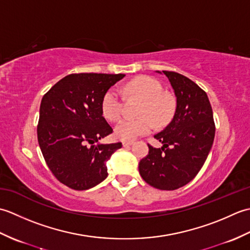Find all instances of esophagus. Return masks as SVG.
I'll use <instances>...</instances> for the list:
<instances>
[{"instance_id": "esophagus-1", "label": "esophagus", "mask_w": 250, "mask_h": 250, "mask_svg": "<svg viewBox=\"0 0 250 250\" xmlns=\"http://www.w3.org/2000/svg\"><path fill=\"white\" fill-rule=\"evenodd\" d=\"M133 141H124L122 142V145H124V147H129L131 145H133Z\"/></svg>"}]
</instances>
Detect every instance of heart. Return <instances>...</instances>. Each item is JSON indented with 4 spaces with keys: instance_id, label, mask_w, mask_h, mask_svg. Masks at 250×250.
<instances>
[{
    "instance_id": "heart-1",
    "label": "heart",
    "mask_w": 250,
    "mask_h": 250,
    "mask_svg": "<svg viewBox=\"0 0 250 250\" xmlns=\"http://www.w3.org/2000/svg\"><path fill=\"white\" fill-rule=\"evenodd\" d=\"M125 98H139L142 100L137 118H125L115 126V134L120 140L131 141L141 135L149 133L155 121L162 125L171 118L174 109V99L162 92V84L151 76H139L126 83L121 89ZM103 116L109 121L120 119L124 111V100L115 88L106 91L101 102Z\"/></svg>"
}]
</instances>
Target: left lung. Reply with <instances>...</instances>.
Returning <instances> with one entry per match:
<instances>
[{
	"instance_id": "left-lung-1",
	"label": "left lung",
	"mask_w": 250,
	"mask_h": 250,
	"mask_svg": "<svg viewBox=\"0 0 250 250\" xmlns=\"http://www.w3.org/2000/svg\"><path fill=\"white\" fill-rule=\"evenodd\" d=\"M162 73L174 90L176 109L167 128L155 135L163 146L148 145L149 152L140 161L139 171L152 187L175 190L191 182L203 167L213 146L215 122L203 89L182 74Z\"/></svg>"
}]
</instances>
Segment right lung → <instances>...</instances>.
<instances>
[{
    "label": "right lung",
    "mask_w": 250,
    "mask_h": 250,
    "mask_svg": "<svg viewBox=\"0 0 250 250\" xmlns=\"http://www.w3.org/2000/svg\"><path fill=\"white\" fill-rule=\"evenodd\" d=\"M125 74H71L41 102L37 140L51 173L74 190H87L107 177L106 161L121 143L98 144L113 133L101 108L104 93Z\"/></svg>",
    "instance_id": "obj_1"
}]
</instances>
